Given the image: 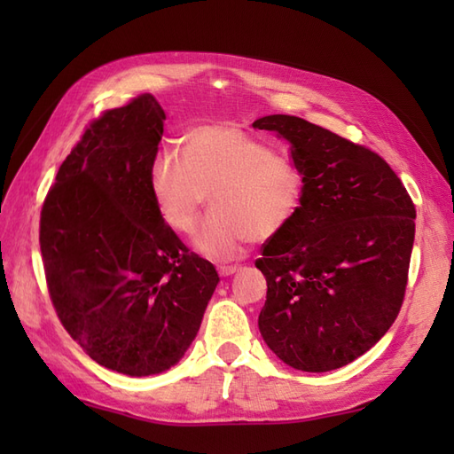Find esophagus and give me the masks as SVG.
Listing matches in <instances>:
<instances>
[{
    "label": "esophagus",
    "instance_id": "34e87169",
    "mask_svg": "<svg viewBox=\"0 0 454 454\" xmlns=\"http://www.w3.org/2000/svg\"><path fill=\"white\" fill-rule=\"evenodd\" d=\"M236 271H239L238 265H220L218 267V275L220 277H230V275H234Z\"/></svg>",
    "mask_w": 454,
    "mask_h": 454
}]
</instances>
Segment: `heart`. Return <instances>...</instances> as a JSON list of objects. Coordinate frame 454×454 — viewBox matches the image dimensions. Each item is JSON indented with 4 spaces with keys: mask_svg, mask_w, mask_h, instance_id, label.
<instances>
[{
    "mask_svg": "<svg viewBox=\"0 0 454 454\" xmlns=\"http://www.w3.org/2000/svg\"><path fill=\"white\" fill-rule=\"evenodd\" d=\"M148 189L161 220L189 234L210 195V215L192 246L215 262H230L257 236L273 238L294 220L304 179L296 163L230 122L199 124L183 140V160L161 150L148 168Z\"/></svg>",
    "mask_w": 454,
    "mask_h": 454,
    "instance_id": "b5f03b06",
    "label": "heart"
}]
</instances>
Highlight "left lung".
Masks as SVG:
<instances>
[{"label":"left lung","mask_w":454,"mask_h":454,"mask_svg":"<svg viewBox=\"0 0 454 454\" xmlns=\"http://www.w3.org/2000/svg\"><path fill=\"white\" fill-rule=\"evenodd\" d=\"M254 129L288 140L304 179L294 220L255 262L267 278L259 332L293 369H340L396 320L416 207L388 163L361 144L291 114H269Z\"/></svg>","instance_id":"obj_1"}]
</instances>
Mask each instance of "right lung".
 Masks as SVG:
<instances>
[{"instance_id":"add662e5","label":"right lung","mask_w":454,"mask_h":454,"mask_svg":"<svg viewBox=\"0 0 454 454\" xmlns=\"http://www.w3.org/2000/svg\"><path fill=\"white\" fill-rule=\"evenodd\" d=\"M163 121L150 93L105 111L62 161L41 210L58 317L95 363L129 376L163 372L185 355L220 281L150 197Z\"/></svg>"}]
</instances>
